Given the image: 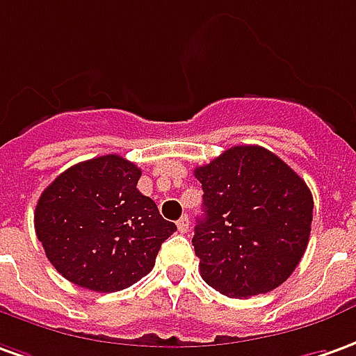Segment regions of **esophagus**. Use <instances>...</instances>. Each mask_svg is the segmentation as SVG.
<instances>
[{"instance_id": "esophagus-1", "label": "esophagus", "mask_w": 356, "mask_h": 356, "mask_svg": "<svg viewBox=\"0 0 356 356\" xmlns=\"http://www.w3.org/2000/svg\"><path fill=\"white\" fill-rule=\"evenodd\" d=\"M176 225H178V230H180V232H188V230H190V220H188V215H182V217H180V219H178V222H176Z\"/></svg>"}]
</instances>
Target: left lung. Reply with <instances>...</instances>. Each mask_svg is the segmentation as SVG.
Returning <instances> with one entry per match:
<instances>
[{
	"instance_id": "left-lung-1",
	"label": "left lung",
	"mask_w": 356,
	"mask_h": 356,
	"mask_svg": "<svg viewBox=\"0 0 356 356\" xmlns=\"http://www.w3.org/2000/svg\"><path fill=\"white\" fill-rule=\"evenodd\" d=\"M193 174L205 209L192 238L203 281L232 298L285 283L310 238L314 200L305 180L257 145L230 147Z\"/></svg>"
}]
</instances>
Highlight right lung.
<instances>
[{
	"mask_svg": "<svg viewBox=\"0 0 356 356\" xmlns=\"http://www.w3.org/2000/svg\"><path fill=\"white\" fill-rule=\"evenodd\" d=\"M139 178L137 164L104 154L71 166L44 190L34 229L46 257L67 281L116 293L153 269L176 225L137 190Z\"/></svg>",
	"mask_w": 356,
	"mask_h": 356,
	"instance_id": "add662e5",
	"label": "right lung"
}]
</instances>
